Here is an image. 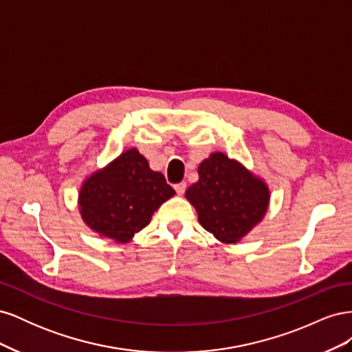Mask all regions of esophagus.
<instances>
[{
    "label": "esophagus",
    "mask_w": 352,
    "mask_h": 352,
    "mask_svg": "<svg viewBox=\"0 0 352 352\" xmlns=\"http://www.w3.org/2000/svg\"><path fill=\"white\" fill-rule=\"evenodd\" d=\"M175 189H176L177 195H184V192L186 190V184L185 182H180V184L175 185Z\"/></svg>",
    "instance_id": "esophagus-1"
}]
</instances>
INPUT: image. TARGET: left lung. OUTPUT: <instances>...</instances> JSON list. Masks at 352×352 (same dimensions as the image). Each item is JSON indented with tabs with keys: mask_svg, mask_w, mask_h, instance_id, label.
Wrapping results in <instances>:
<instances>
[{
	"mask_svg": "<svg viewBox=\"0 0 352 352\" xmlns=\"http://www.w3.org/2000/svg\"><path fill=\"white\" fill-rule=\"evenodd\" d=\"M198 176L185 197L195 207L201 226L220 242H239L267 212L269 186L226 154L212 153L199 164Z\"/></svg>",
	"mask_w": 352,
	"mask_h": 352,
	"instance_id": "1",
	"label": "left lung"
}]
</instances>
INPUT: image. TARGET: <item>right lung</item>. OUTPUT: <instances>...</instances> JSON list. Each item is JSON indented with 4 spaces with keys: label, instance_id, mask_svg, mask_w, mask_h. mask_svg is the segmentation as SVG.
Wrapping results in <instances>:
<instances>
[{
    "label": "right lung",
    "instance_id": "1",
    "mask_svg": "<svg viewBox=\"0 0 352 352\" xmlns=\"http://www.w3.org/2000/svg\"><path fill=\"white\" fill-rule=\"evenodd\" d=\"M175 194L164 176L131 148L83 180L78 202L85 225L102 238L126 243Z\"/></svg>",
    "mask_w": 352,
    "mask_h": 352
}]
</instances>
